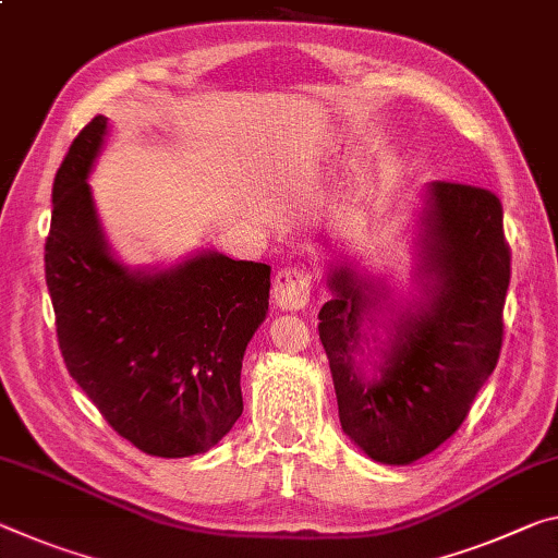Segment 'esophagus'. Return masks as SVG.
Listing matches in <instances>:
<instances>
[{"mask_svg":"<svg viewBox=\"0 0 558 558\" xmlns=\"http://www.w3.org/2000/svg\"><path fill=\"white\" fill-rule=\"evenodd\" d=\"M313 290V276L307 268L300 265H290V268H280L272 278V300L280 311H303L311 300Z\"/></svg>","mask_w":558,"mask_h":558,"instance_id":"obj_1","label":"esophagus"}]
</instances>
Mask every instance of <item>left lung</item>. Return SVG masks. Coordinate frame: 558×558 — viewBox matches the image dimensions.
Listing matches in <instances>:
<instances>
[{
	"label": "left lung",
	"instance_id": "1",
	"mask_svg": "<svg viewBox=\"0 0 558 558\" xmlns=\"http://www.w3.org/2000/svg\"><path fill=\"white\" fill-rule=\"evenodd\" d=\"M417 278L422 295L395 305L379 282L348 263L332 265V300L317 315L342 432L383 464H412L435 452L497 367L511 253L492 191L447 181L427 185ZM365 324L388 332L373 380L356 362L364 356Z\"/></svg>",
	"mask_w": 558,
	"mask_h": 558
}]
</instances>
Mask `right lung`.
I'll return each instance as SVG.
<instances>
[{
  "label": "right lung",
  "mask_w": 558,
  "mask_h": 558,
  "mask_svg": "<svg viewBox=\"0 0 558 558\" xmlns=\"http://www.w3.org/2000/svg\"><path fill=\"white\" fill-rule=\"evenodd\" d=\"M106 123H86L51 189L44 268L61 357L141 452L203 454L243 414V355L268 315L270 265L216 251L166 270H129L113 258L86 183Z\"/></svg>",
  "instance_id": "1"
}]
</instances>
